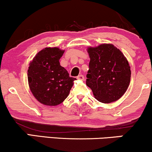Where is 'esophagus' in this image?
Listing matches in <instances>:
<instances>
[{"instance_id": "obj_1", "label": "esophagus", "mask_w": 152, "mask_h": 152, "mask_svg": "<svg viewBox=\"0 0 152 152\" xmlns=\"http://www.w3.org/2000/svg\"><path fill=\"white\" fill-rule=\"evenodd\" d=\"M77 78L78 80H81V81H83L84 80V76L83 75H79V76H77Z\"/></svg>"}]
</instances>
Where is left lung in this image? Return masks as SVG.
<instances>
[{"mask_svg":"<svg viewBox=\"0 0 152 152\" xmlns=\"http://www.w3.org/2000/svg\"><path fill=\"white\" fill-rule=\"evenodd\" d=\"M90 57L86 85L95 98L103 103L116 101L129 85L130 66L127 58L112 44L88 47Z\"/></svg>","mask_w":152,"mask_h":152,"instance_id":"1","label":"left lung"}]
</instances>
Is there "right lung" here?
Wrapping results in <instances>:
<instances>
[{
  "mask_svg": "<svg viewBox=\"0 0 152 152\" xmlns=\"http://www.w3.org/2000/svg\"><path fill=\"white\" fill-rule=\"evenodd\" d=\"M64 53L58 47H46L39 51L29 64L27 78L30 89L39 103L59 105L69 96L76 78L70 77L60 65Z\"/></svg>",
  "mask_w": 152,
  "mask_h": 152,
  "instance_id": "right-lung-1",
  "label": "right lung"
}]
</instances>
